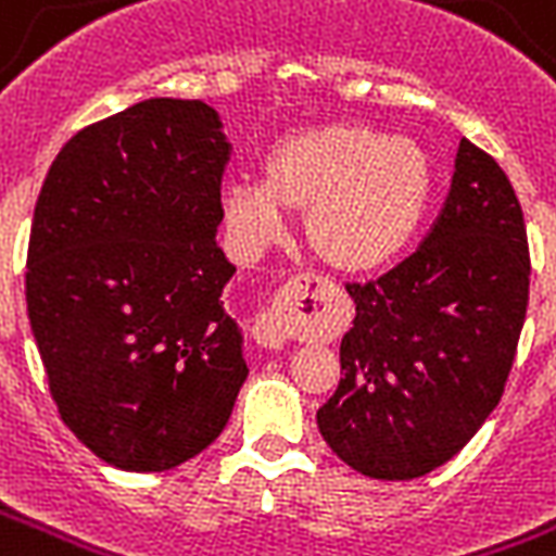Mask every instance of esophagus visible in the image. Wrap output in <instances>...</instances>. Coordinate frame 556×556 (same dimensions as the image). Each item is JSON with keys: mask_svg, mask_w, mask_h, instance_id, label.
<instances>
[{"mask_svg": "<svg viewBox=\"0 0 556 556\" xmlns=\"http://www.w3.org/2000/svg\"><path fill=\"white\" fill-rule=\"evenodd\" d=\"M312 279L300 277L294 282H288L277 296H274V306L270 312L256 320L253 326V338H256V344H262L265 350H282V346L291 344V324H294L296 306H300V300L306 294V288Z\"/></svg>", "mask_w": 556, "mask_h": 556, "instance_id": "34e87169", "label": "esophagus"}]
</instances>
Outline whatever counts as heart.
Segmentation results:
<instances>
[{
	"instance_id": "b5f03b06",
	"label": "heart",
	"mask_w": 556,
	"mask_h": 556,
	"mask_svg": "<svg viewBox=\"0 0 556 556\" xmlns=\"http://www.w3.org/2000/svg\"><path fill=\"white\" fill-rule=\"evenodd\" d=\"M265 180L232 177L224 222L244 244L279 239L288 210H306V239L334 270L391 262L417 232L431 198L429 154L367 125H320L282 137L262 163Z\"/></svg>"
}]
</instances>
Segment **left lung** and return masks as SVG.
<instances>
[{
	"mask_svg": "<svg viewBox=\"0 0 556 556\" xmlns=\"http://www.w3.org/2000/svg\"><path fill=\"white\" fill-rule=\"evenodd\" d=\"M522 206L493 156L460 139L446 206L414 256L346 286L353 329L317 429L355 472L410 481L493 414L528 308Z\"/></svg>",
	"mask_w": 556,
	"mask_h": 556,
	"instance_id": "left-lung-1",
	"label": "left lung"
}]
</instances>
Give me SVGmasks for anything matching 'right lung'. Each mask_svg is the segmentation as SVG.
Returning <instances> with one entry per match:
<instances>
[{"label": "right lung", "instance_id": "obj_1", "mask_svg": "<svg viewBox=\"0 0 556 556\" xmlns=\"http://www.w3.org/2000/svg\"><path fill=\"white\" fill-rule=\"evenodd\" d=\"M227 160L210 104L148 99L78 130L34 206L25 303L49 391L116 469L186 464L248 379L215 241Z\"/></svg>", "mask_w": 556, "mask_h": 556}]
</instances>
